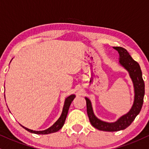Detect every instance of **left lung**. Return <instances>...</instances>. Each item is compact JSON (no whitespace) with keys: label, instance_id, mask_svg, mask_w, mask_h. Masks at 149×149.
I'll list each match as a JSON object with an SVG mask.
<instances>
[{"label":"left lung","instance_id":"8db88e82","mask_svg":"<svg viewBox=\"0 0 149 149\" xmlns=\"http://www.w3.org/2000/svg\"><path fill=\"white\" fill-rule=\"evenodd\" d=\"M114 49L119 54V64L129 73L134 88V100L129 111L120 117L116 122H108L97 118L94 114L91 102L85 97L86 111L91 125L95 129L103 131L113 132L125 129L140 113L142 107L144 96V82L142 79V73L140 65L133 59L125 49L120 47H114Z\"/></svg>","mask_w":149,"mask_h":149}]
</instances>
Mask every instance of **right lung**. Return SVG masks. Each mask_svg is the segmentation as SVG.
I'll list each match as a JSON object with an SVG mask.
<instances>
[{
    "mask_svg": "<svg viewBox=\"0 0 149 149\" xmlns=\"http://www.w3.org/2000/svg\"><path fill=\"white\" fill-rule=\"evenodd\" d=\"M76 97V95L75 94H71L67 97H66L65 103H64V106L63 109V111H62L61 116L58 118V120L56 121L55 123L53 125L52 127L48 128L47 129H45L44 131H33V130L29 129L27 127H24V126L21 125L22 127H23L24 129L27 130V131H29L30 133H35V134H38V135H46V134H49V133H53L57 132L63 127L64 124H65L66 118H67V113H68L69 107H70L71 102L73 100V99Z\"/></svg>",
    "mask_w": 149,
    "mask_h": 149,
    "instance_id": "add662e5",
    "label": "right lung"
}]
</instances>
